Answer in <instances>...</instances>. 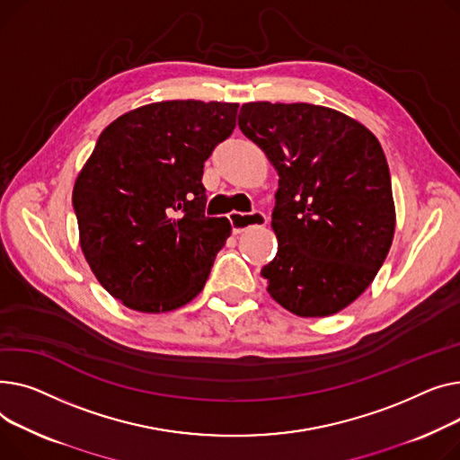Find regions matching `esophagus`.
<instances>
[{"label": "esophagus", "instance_id": "esophagus-1", "mask_svg": "<svg viewBox=\"0 0 460 460\" xmlns=\"http://www.w3.org/2000/svg\"><path fill=\"white\" fill-rule=\"evenodd\" d=\"M230 221L234 234H241L243 230L252 228V226H261L267 223V215L263 211H251V213H230Z\"/></svg>", "mask_w": 460, "mask_h": 460}]
</instances>
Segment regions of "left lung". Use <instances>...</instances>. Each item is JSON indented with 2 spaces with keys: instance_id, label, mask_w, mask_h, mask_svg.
I'll use <instances>...</instances> for the list:
<instances>
[{
  "instance_id": "1",
  "label": "left lung",
  "mask_w": 460,
  "mask_h": 460,
  "mask_svg": "<svg viewBox=\"0 0 460 460\" xmlns=\"http://www.w3.org/2000/svg\"><path fill=\"white\" fill-rule=\"evenodd\" d=\"M237 124L280 176L271 215L279 252L261 269L269 295L301 317L343 310L392 247L395 208L381 143L314 103L251 102Z\"/></svg>"
}]
</instances>
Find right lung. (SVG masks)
<instances>
[{"label":"right lung","mask_w":460,"mask_h":460,"mask_svg":"<svg viewBox=\"0 0 460 460\" xmlns=\"http://www.w3.org/2000/svg\"><path fill=\"white\" fill-rule=\"evenodd\" d=\"M237 103L172 100L107 126L72 206L94 277L124 306L159 314L202 291L232 232L208 217L204 164L235 128Z\"/></svg>","instance_id":"1"}]
</instances>
